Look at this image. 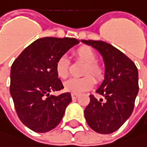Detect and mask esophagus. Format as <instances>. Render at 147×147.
Returning a JSON list of instances; mask_svg holds the SVG:
<instances>
[{
	"instance_id": "34e87169",
	"label": "esophagus",
	"mask_w": 147,
	"mask_h": 147,
	"mask_svg": "<svg viewBox=\"0 0 147 147\" xmlns=\"http://www.w3.org/2000/svg\"><path fill=\"white\" fill-rule=\"evenodd\" d=\"M78 97V93H71V98L73 100H76Z\"/></svg>"
}]
</instances>
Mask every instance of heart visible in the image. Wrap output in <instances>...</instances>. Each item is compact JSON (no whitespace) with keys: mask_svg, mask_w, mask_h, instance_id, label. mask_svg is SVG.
<instances>
[{"mask_svg":"<svg viewBox=\"0 0 147 147\" xmlns=\"http://www.w3.org/2000/svg\"><path fill=\"white\" fill-rule=\"evenodd\" d=\"M75 58L84 63L82 70L84 77L78 78H69L64 82V89L72 93H81L91 89L94 84V80L101 81L104 78V69L97 61L95 51L88 46H81L73 52ZM69 61L66 56H60L55 64V70L60 78H66L69 75Z\"/></svg>","mask_w":147,"mask_h":147,"instance_id":"b5f03b06","label":"heart"}]
</instances>
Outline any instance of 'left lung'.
I'll list each match as a JSON object with an SVG mask.
<instances>
[{"instance_id": "8db88e82", "label": "left lung", "mask_w": 147, "mask_h": 147, "mask_svg": "<svg viewBox=\"0 0 147 147\" xmlns=\"http://www.w3.org/2000/svg\"><path fill=\"white\" fill-rule=\"evenodd\" d=\"M100 53L105 63V79L96 92L103 99L90 95L84 109L86 120L94 131L110 134L131 116L138 92V72L133 61L112 45L101 40H84Z\"/></svg>"}]
</instances>
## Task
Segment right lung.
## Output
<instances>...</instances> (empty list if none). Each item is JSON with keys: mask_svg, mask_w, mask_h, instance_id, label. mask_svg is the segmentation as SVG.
Masks as SVG:
<instances>
[{"mask_svg": "<svg viewBox=\"0 0 147 147\" xmlns=\"http://www.w3.org/2000/svg\"><path fill=\"white\" fill-rule=\"evenodd\" d=\"M79 43L73 38H42L28 46L10 69V94L21 122L35 132H47L61 121L71 102L69 92H51L63 88L55 70L56 60Z\"/></svg>", "mask_w": 147, "mask_h": 147, "instance_id": "right-lung-1", "label": "right lung"}]
</instances>
